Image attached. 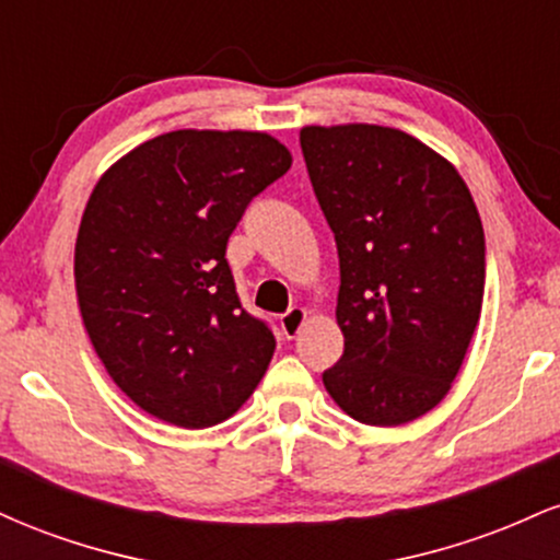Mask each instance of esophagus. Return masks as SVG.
I'll return each mask as SVG.
<instances>
[{"instance_id":"1","label":"esophagus","mask_w":560,"mask_h":560,"mask_svg":"<svg viewBox=\"0 0 560 560\" xmlns=\"http://www.w3.org/2000/svg\"><path fill=\"white\" fill-rule=\"evenodd\" d=\"M307 313L302 311V307H289L284 316L279 318V326H281V334H284L287 339H294L302 329V324H305Z\"/></svg>"}]
</instances>
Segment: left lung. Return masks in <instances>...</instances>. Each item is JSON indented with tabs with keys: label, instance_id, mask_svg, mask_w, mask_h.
<instances>
[{
	"label": "left lung",
	"instance_id": "1",
	"mask_svg": "<svg viewBox=\"0 0 560 560\" xmlns=\"http://www.w3.org/2000/svg\"><path fill=\"white\" fill-rule=\"evenodd\" d=\"M339 255L345 352L324 371L334 402L369 427L432 410L458 376L485 298V229L458 171L384 126L300 131Z\"/></svg>",
	"mask_w": 560,
	"mask_h": 560
}]
</instances>
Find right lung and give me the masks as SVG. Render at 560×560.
<instances>
[{
	"mask_svg": "<svg viewBox=\"0 0 560 560\" xmlns=\"http://www.w3.org/2000/svg\"><path fill=\"white\" fill-rule=\"evenodd\" d=\"M292 165L258 131H171L94 186L75 240V292L96 355L150 416L205 429L242 408L276 350L242 307L231 231Z\"/></svg>",
	"mask_w": 560,
	"mask_h": 560,
	"instance_id": "right-lung-1",
	"label": "right lung"
}]
</instances>
